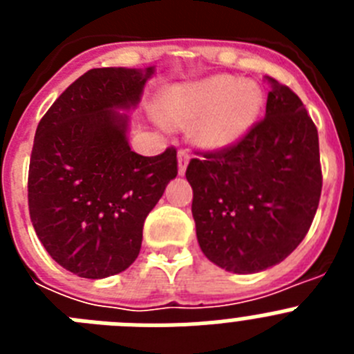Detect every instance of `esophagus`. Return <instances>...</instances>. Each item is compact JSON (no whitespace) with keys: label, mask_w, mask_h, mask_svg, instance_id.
<instances>
[{"label":"esophagus","mask_w":354,"mask_h":354,"mask_svg":"<svg viewBox=\"0 0 354 354\" xmlns=\"http://www.w3.org/2000/svg\"><path fill=\"white\" fill-rule=\"evenodd\" d=\"M177 161H179V174L184 175L187 162H189V154H187V150H179V152H177Z\"/></svg>","instance_id":"esophagus-1"}]
</instances>
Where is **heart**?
Masks as SVG:
<instances>
[{
    "label": "heart",
    "mask_w": 354,
    "mask_h": 354,
    "mask_svg": "<svg viewBox=\"0 0 354 354\" xmlns=\"http://www.w3.org/2000/svg\"><path fill=\"white\" fill-rule=\"evenodd\" d=\"M262 108V93L255 83L220 74L207 80L174 86L165 99L170 124H195V140L205 149H225L243 138Z\"/></svg>",
    "instance_id": "obj_1"
}]
</instances>
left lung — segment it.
Instances as JSON below:
<instances>
[{
  "label": "left lung",
  "instance_id": "left-lung-1",
  "mask_svg": "<svg viewBox=\"0 0 354 354\" xmlns=\"http://www.w3.org/2000/svg\"><path fill=\"white\" fill-rule=\"evenodd\" d=\"M271 83L266 117L232 145L198 152L186 168L200 248L239 274L271 268L296 250L323 187L317 127L289 86Z\"/></svg>",
  "mask_w": 354,
  "mask_h": 354
}]
</instances>
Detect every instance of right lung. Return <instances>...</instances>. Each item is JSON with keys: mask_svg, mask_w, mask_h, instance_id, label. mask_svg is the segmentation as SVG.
Instances as JSON below:
<instances>
[{"mask_svg": "<svg viewBox=\"0 0 354 354\" xmlns=\"http://www.w3.org/2000/svg\"><path fill=\"white\" fill-rule=\"evenodd\" d=\"M145 74L92 68L39 122L28 171V207L44 248L81 278L127 270L142 248L143 223L177 177V150L140 156L117 108L138 104Z\"/></svg>", "mask_w": 354, "mask_h": 354, "instance_id": "right-lung-1", "label": "right lung"}]
</instances>
